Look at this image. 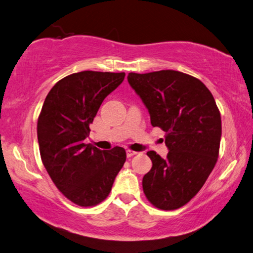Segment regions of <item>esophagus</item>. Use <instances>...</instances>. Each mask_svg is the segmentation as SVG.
Wrapping results in <instances>:
<instances>
[{
    "label": "esophagus",
    "mask_w": 253,
    "mask_h": 253,
    "mask_svg": "<svg viewBox=\"0 0 253 253\" xmlns=\"http://www.w3.org/2000/svg\"><path fill=\"white\" fill-rule=\"evenodd\" d=\"M136 152H134V151H131V149H127L126 151V155H127V157H132L134 155H136Z\"/></svg>",
    "instance_id": "obj_1"
}]
</instances>
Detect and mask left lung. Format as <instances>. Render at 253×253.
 <instances>
[{
	"label": "left lung",
	"instance_id": "obj_1",
	"mask_svg": "<svg viewBox=\"0 0 253 253\" xmlns=\"http://www.w3.org/2000/svg\"><path fill=\"white\" fill-rule=\"evenodd\" d=\"M128 83L165 131L166 158L147 152L153 166L143 177L147 200L161 210H176L198 194L219 157L221 115L202 81L175 70L128 74Z\"/></svg>",
	"mask_w": 253,
	"mask_h": 253
}]
</instances>
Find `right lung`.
I'll return each instance as SVG.
<instances>
[{
  "label": "right lung",
  "instance_id": "1",
  "mask_svg": "<svg viewBox=\"0 0 253 253\" xmlns=\"http://www.w3.org/2000/svg\"><path fill=\"white\" fill-rule=\"evenodd\" d=\"M125 72L81 71L59 80L45 97L38 118V142L46 172L71 202L88 208L102 202L126 161L116 146L100 151L84 140L105 98Z\"/></svg>",
  "mask_w": 253,
  "mask_h": 253
}]
</instances>
